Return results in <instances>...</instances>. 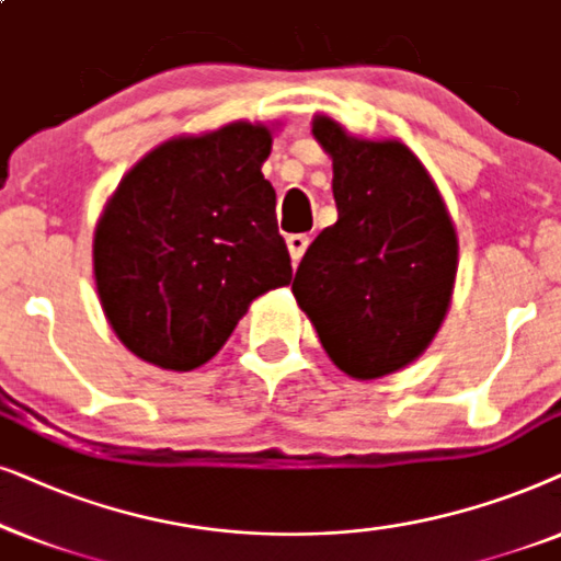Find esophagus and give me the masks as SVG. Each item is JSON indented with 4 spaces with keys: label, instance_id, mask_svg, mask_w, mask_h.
<instances>
[{
    "label": "esophagus",
    "instance_id": "1",
    "mask_svg": "<svg viewBox=\"0 0 561 561\" xmlns=\"http://www.w3.org/2000/svg\"><path fill=\"white\" fill-rule=\"evenodd\" d=\"M308 245H310V238L302 236V233H295V236L287 238V249H289V256H293V266L300 264L302 253L308 251Z\"/></svg>",
    "mask_w": 561,
    "mask_h": 561
}]
</instances>
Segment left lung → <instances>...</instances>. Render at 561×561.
Masks as SVG:
<instances>
[{"instance_id":"obj_1","label":"left lung","mask_w":561,"mask_h":561,"mask_svg":"<svg viewBox=\"0 0 561 561\" xmlns=\"http://www.w3.org/2000/svg\"><path fill=\"white\" fill-rule=\"evenodd\" d=\"M312 136L333 159L339 220L305 251L293 295L335 367L354 379L392 375L444 323L457 233L428 171L400 140L354 138L325 115L312 119Z\"/></svg>"}]
</instances>
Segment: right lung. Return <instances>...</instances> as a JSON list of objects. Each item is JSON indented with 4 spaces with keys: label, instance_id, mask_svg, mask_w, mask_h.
Instances as JSON below:
<instances>
[{
    "label": "right lung",
    "instance_id": "1",
    "mask_svg": "<svg viewBox=\"0 0 561 561\" xmlns=\"http://www.w3.org/2000/svg\"><path fill=\"white\" fill-rule=\"evenodd\" d=\"M266 125L230 123L144 156L94 230V279L112 331L161 369L218 354L249 305L293 279L261 174Z\"/></svg>",
    "mask_w": 561,
    "mask_h": 561
}]
</instances>
